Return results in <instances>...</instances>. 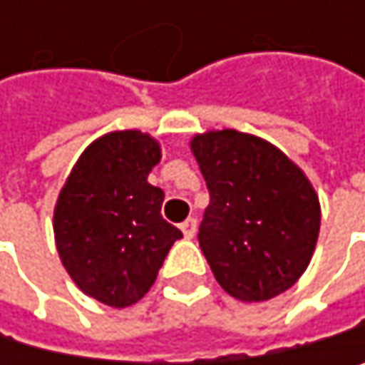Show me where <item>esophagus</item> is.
<instances>
[{
    "label": "esophagus",
    "mask_w": 365,
    "mask_h": 365,
    "mask_svg": "<svg viewBox=\"0 0 365 365\" xmlns=\"http://www.w3.org/2000/svg\"><path fill=\"white\" fill-rule=\"evenodd\" d=\"M179 227H181V232H184V236H186V238H192V236H195V232H197V219H186V221L181 223Z\"/></svg>",
    "instance_id": "34e87169"
}]
</instances>
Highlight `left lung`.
<instances>
[{"instance_id": "left-lung-1", "label": "left lung", "mask_w": 365, "mask_h": 365, "mask_svg": "<svg viewBox=\"0 0 365 365\" xmlns=\"http://www.w3.org/2000/svg\"><path fill=\"white\" fill-rule=\"evenodd\" d=\"M190 150L210 192L199 247L232 298L280 296L307 272L319 234V199L298 164L272 142L234 129L197 133Z\"/></svg>"}]
</instances>
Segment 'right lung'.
Returning a JSON list of instances; mask_svg holds the SVG:
<instances>
[{
	"label": "right lung",
	"instance_id": "right-lung-1",
	"mask_svg": "<svg viewBox=\"0 0 365 365\" xmlns=\"http://www.w3.org/2000/svg\"><path fill=\"white\" fill-rule=\"evenodd\" d=\"M162 148L129 129L93 140L54 205V241L85 296L124 309L144 298L181 232L162 219L164 190L148 184Z\"/></svg>",
	"mask_w": 365,
	"mask_h": 365
}]
</instances>
